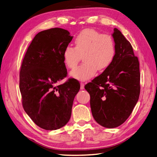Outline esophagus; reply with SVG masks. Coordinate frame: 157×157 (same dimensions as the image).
<instances>
[{
	"instance_id": "esophagus-1",
	"label": "esophagus",
	"mask_w": 157,
	"mask_h": 157,
	"mask_svg": "<svg viewBox=\"0 0 157 157\" xmlns=\"http://www.w3.org/2000/svg\"><path fill=\"white\" fill-rule=\"evenodd\" d=\"M80 89H81L82 90L84 89V83L82 82L80 83Z\"/></svg>"
}]
</instances>
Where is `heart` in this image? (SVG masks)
Returning a JSON list of instances; mask_svg holds the SVG:
<instances>
[{"mask_svg":"<svg viewBox=\"0 0 157 157\" xmlns=\"http://www.w3.org/2000/svg\"><path fill=\"white\" fill-rule=\"evenodd\" d=\"M75 47L66 46L63 52L65 66L74 69L83 56L84 63L71 71L73 78L86 81L95 75L97 70H104L112 64L116 45L113 37L93 29L82 30L74 40Z\"/></svg>","mask_w":157,"mask_h":157,"instance_id":"1","label":"heart"}]
</instances>
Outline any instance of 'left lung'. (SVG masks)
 Listing matches in <instances>:
<instances>
[{
    "instance_id": "8db88e82",
    "label": "left lung",
    "mask_w": 157,
    "mask_h": 157,
    "mask_svg": "<svg viewBox=\"0 0 157 157\" xmlns=\"http://www.w3.org/2000/svg\"><path fill=\"white\" fill-rule=\"evenodd\" d=\"M112 35L116 45L113 62L85 86L94 119L107 128L118 127L128 118L140 94V63L132 46L117 28Z\"/></svg>"
}]
</instances>
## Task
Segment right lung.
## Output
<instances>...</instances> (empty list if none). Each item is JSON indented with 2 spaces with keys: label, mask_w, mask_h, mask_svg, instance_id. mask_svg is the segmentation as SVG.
<instances>
[{
  "label": "right lung",
  "mask_w": 157,
  "mask_h": 157,
  "mask_svg": "<svg viewBox=\"0 0 157 157\" xmlns=\"http://www.w3.org/2000/svg\"><path fill=\"white\" fill-rule=\"evenodd\" d=\"M72 39L68 31L62 28L42 31L32 40L22 62V105L33 122L46 130H55L68 122L74 97L80 89L74 78L56 86L66 77L62 55Z\"/></svg>",
  "instance_id": "add662e5"
}]
</instances>
